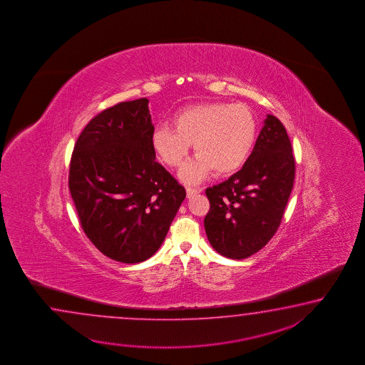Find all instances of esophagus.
Instances as JSON below:
<instances>
[{"instance_id": "34e87169", "label": "esophagus", "mask_w": 365, "mask_h": 365, "mask_svg": "<svg viewBox=\"0 0 365 365\" xmlns=\"http://www.w3.org/2000/svg\"><path fill=\"white\" fill-rule=\"evenodd\" d=\"M202 187H192V186H186V194L187 197H192L193 194L201 193Z\"/></svg>"}]
</instances>
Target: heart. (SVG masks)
I'll return each instance as SVG.
<instances>
[{
    "label": "heart",
    "mask_w": 365,
    "mask_h": 365,
    "mask_svg": "<svg viewBox=\"0 0 365 365\" xmlns=\"http://www.w3.org/2000/svg\"><path fill=\"white\" fill-rule=\"evenodd\" d=\"M171 126H156L153 148L163 163L178 168L193 145L198 156L180 172V178L190 184L200 182L211 170L219 176L240 170L256 142V117L242 103L189 106L172 117Z\"/></svg>",
    "instance_id": "1"
}]
</instances>
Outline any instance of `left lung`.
<instances>
[{"instance_id": "8db88e82", "label": "left lung", "mask_w": 365, "mask_h": 365, "mask_svg": "<svg viewBox=\"0 0 365 365\" xmlns=\"http://www.w3.org/2000/svg\"><path fill=\"white\" fill-rule=\"evenodd\" d=\"M295 180V158L286 128L267 115L252 154L225 182L206 189L205 231L222 256L242 259L277 232Z\"/></svg>"}]
</instances>
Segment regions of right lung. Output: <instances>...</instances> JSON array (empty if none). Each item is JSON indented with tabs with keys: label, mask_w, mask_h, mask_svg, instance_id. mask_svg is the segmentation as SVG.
<instances>
[{
	"label": "right lung",
	"mask_w": 365,
	"mask_h": 365,
	"mask_svg": "<svg viewBox=\"0 0 365 365\" xmlns=\"http://www.w3.org/2000/svg\"><path fill=\"white\" fill-rule=\"evenodd\" d=\"M146 98L104 109L71 154L69 190L86 236L104 256L138 264L163 242L184 186L155 160Z\"/></svg>",
	"instance_id": "add662e5"
}]
</instances>
